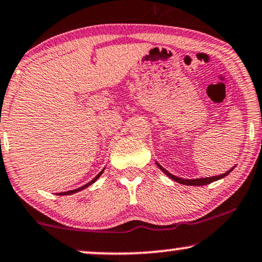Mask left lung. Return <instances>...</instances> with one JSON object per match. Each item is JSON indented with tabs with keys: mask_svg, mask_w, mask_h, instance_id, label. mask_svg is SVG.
Returning <instances> with one entry per match:
<instances>
[{
	"mask_svg": "<svg viewBox=\"0 0 262 262\" xmlns=\"http://www.w3.org/2000/svg\"><path fill=\"white\" fill-rule=\"evenodd\" d=\"M157 165H158V167L160 170H162V171L165 173V175L167 176V177H170V179L171 180H173V181H176L177 183H181V184H186V186H206V184H210V183H212V182H214V181H218V180H221V179H224L225 176H228L230 172L232 171L233 170V167H231V169L229 170V171H226V172H224V173H222V175H218V176H212V177H202V179H193V180H188V179H181V177H177V176H175V175H172V173H170L169 171H167V170H165L164 169V167L160 165V164H158L157 163Z\"/></svg>",
	"mask_w": 262,
	"mask_h": 262,
	"instance_id": "obj_1",
	"label": "left lung"
}]
</instances>
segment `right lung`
Masks as SVG:
<instances>
[{"mask_svg": "<svg viewBox=\"0 0 262 262\" xmlns=\"http://www.w3.org/2000/svg\"><path fill=\"white\" fill-rule=\"evenodd\" d=\"M103 172H104V169L102 170V171H100V172L98 173V175H97V176L95 177V179H93L92 181H90V182H89V183H86V184H85V186H82V187H80V188H76V189H73V190H69V191H63V193H58V195H71V194L78 193V191H80V190H82V189H85V188H87V187H89V186H91V184H92V183H95V182H96V181L99 179V177H100V175H102V173H103Z\"/></svg>", "mask_w": 262, "mask_h": 262, "instance_id": "right-lung-1", "label": "right lung"}]
</instances>
